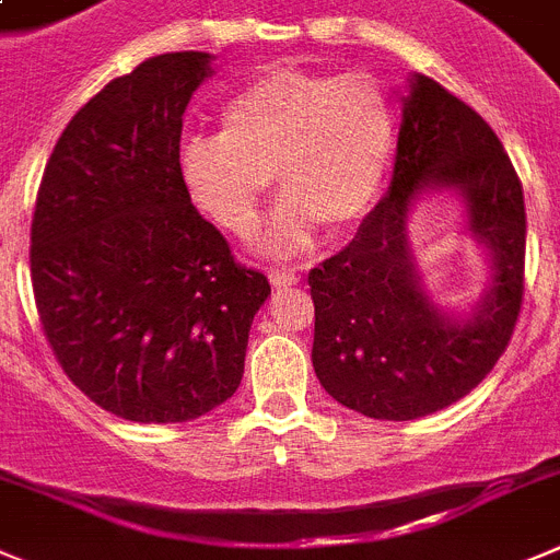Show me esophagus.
<instances>
[{
  "mask_svg": "<svg viewBox=\"0 0 560 560\" xmlns=\"http://www.w3.org/2000/svg\"><path fill=\"white\" fill-rule=\"evenodd\" d=\"M269 283L275 285V289H291V285L300 283V275H294V271L289 269H271Z\"/></svg>",
  "mask_w": 560,
  "mask_h": 560,
  "instance_id": "obj_1",
  "label": "esophagus"
}]
</instances>
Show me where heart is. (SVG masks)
<instances>
[{
    "instance_id": "b5f03b06",
    "label": "heart",
    "mask_w": 560,
    "mask_h": 560,
    "mask_svg": "<svg viewBox=\"0 0 560 560\" xmlns=\"http://www.w3.org/2000/svg\"><path fill=\"white\" fill-rule=\"evenodd\" d=\"M397 147V107L377 77L269 69L224 105L222 132L179 147V179L205 219L246 235L271 174L285 194L258 246L305 253L316 230H350L381 194Z\"/></svg>"
}]
</instances>
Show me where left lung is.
<instances>
[{
    "mask_svg": "<svg viewBox=\"0 0 560 560\" xmlns=\"http://www.w3.org/2000/svg\"><path fill=\"white\" fill-rule=\"evenodd\" d=\"M447 187L465 199L467 229L492 260L490 289L466 317L429 300L407 241L412 202ZM307 285L311 361L347 408L408 422L478 386L514 336L525 291L522 183L483 116L430 77H410L388 194Z\"/></svg>",
    "mask_w": 560,
    "mask_h": 560,
    "instance_id": "8db88e82",
    "label": "left lung"
}]
</instances>
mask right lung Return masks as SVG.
<instances>
[{"label":"right lung","mask_w":560,"mask_h":560,"mask_svg":"<svg viewBox=\"0 0 560 560\" xmlns=\"http://www.w3.org/2000/svg\"><path fill=\"white\" fill-rule=\"evenodd\" d=\"M210 60L158 55L107 82L66 125L35 199L46 341L91 402L130 422H191L233 397L271 294L179 179L183 113Z\"/></svg>","instance_id":"obj_1"}]
</instances>
